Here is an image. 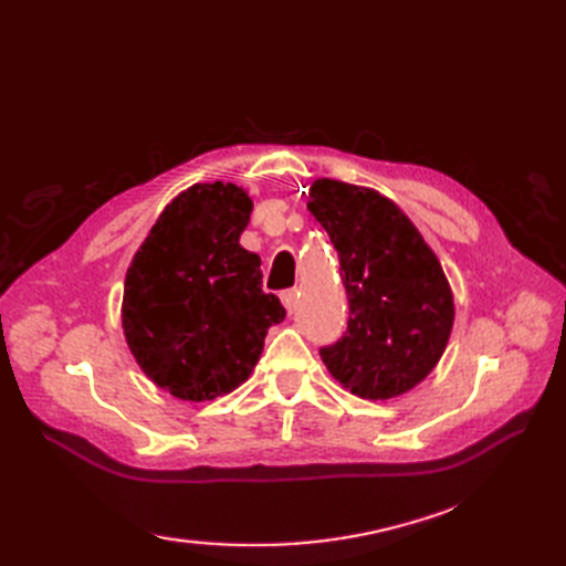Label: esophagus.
<instances>
[{"mask_svg":"<svg viewBox=\"0 0 566 566\" xmlns=\"http://www.w3.org/2000/svg\"><path fill=\"white\" fill-rule=\"evenodd\" d=\"M297 297H300V293H297L295 287H293V290H285V293L281 295V302H283V306L287 310V314H295V310H297Z\"/></svg>","mask_w":566,"mask_h":566,"instance_id":"esophagus-1","label":"esophagus"}]
</instances>
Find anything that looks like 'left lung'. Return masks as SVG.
Listing matches in <instances>:
<instances>
[{"label":"left lung","mask_w":566,"mask_h":566,"mask_svg":"<svg viewBox=\"0 0 566 566\" xmlns=\"http://www.w3.org/2000/svg\"><path fill=\"white\" fill-rule=\"evenodd\" d=\"M306 208L331 235L349 297L347 333L321 347L325 368L361 399L401 397L434 370L453 328L437 254L373 188L316 179Z\"/></svg>","instance_id":"obj_1"}]
</instances>
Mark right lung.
Segmentation results:
<instances>
[{
    "label": "right lung",
    "instance_id": "1",
    "mask_svg": "<svg viewBox=\"0 0 566 566\" xmlns=\"http://www.w3.org/2000/svg\"><path fill=\"white\" fill-rule=\"evenodd\" d=\"M252 212L235 184L186 188L127 269L123 331L136 364L181 401H212L250 378L266 331L285 318L241 243Z\"/></svg>",
    "mask_w": 566,
    "mask_h": 566
}]
</instances>
